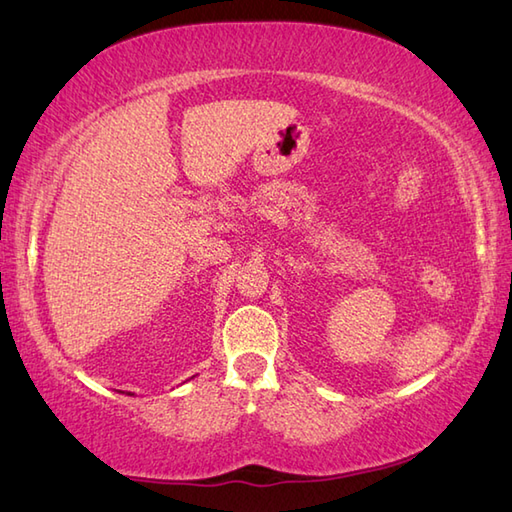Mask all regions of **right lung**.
I'll list each match as a JSON object with an SVG mask.
<instances>
[{
  "label": "right lung",
  "mask_w": 512,
  "mask_h": 512,
  "mask_svg": "<svg viewBox=\"0 0 512 512\" xmlns=\"http://www.w3.org/2000/svg\"><path fill=\"white\" fill-rule=\"evenodd\" d=\"M128 395H130V392H128Z\"/></svg>",
  "instance_id": "add662e5"
}]
</instances>
